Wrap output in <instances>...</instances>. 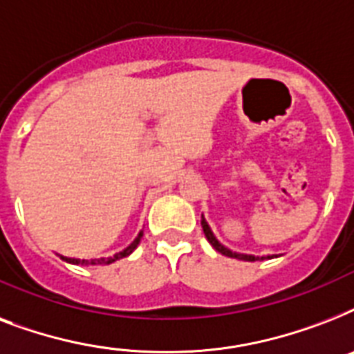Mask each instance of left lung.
I'll list each match as a JSON object with an SVG mask.
<instances>
[{"mask_svg": "<svg viewBox=\"0 0 354 354\" xmlns=\"http://www.w3.org/2000/svg\"><path fill=\"white\" fill-rule=\"evenodd\" d=\"M202 230H204V235L205 239L209 241V244L215 248L216 252L222 253V255H226V257H232V259H239V261H248V263H255V261H264V259H274V257H279V255H252V253H239V252H233L230 250L227 246H224L218 239L215 236L213 230L209 227L207 221L204 218L202 215Z\"/></svg>", "mask_w": 354, "mask_h": 354, "instance_id": "8db88e82", "label": "left lung"}]
</instances>
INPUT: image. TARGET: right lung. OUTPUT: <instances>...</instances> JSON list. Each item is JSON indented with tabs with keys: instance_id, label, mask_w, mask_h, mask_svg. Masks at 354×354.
I'll list each match as a JSON object with an SVG mask.
<instances>
[{
	"instance_id": "add662e5",
	"label": "right lung",
	"mask_w": 354,
	"mask_h": 354,
	"mask_svg": "<svg viewBox=\"0 0 354 354\" xmlns=\"http://www.w3.org/2000/svg\"><path fill=\"white\" fill-rule=\"evenodd\" d=\"M141 236H143V232H139V235L136 236L132 241V244H128L122 252L115 253V255H112V257H106V259H91V261H86V259H75V257H64V255H60V259L62 261H66V263L69 264H80V266H99V264H112L115 263V261H119V259L122 257H128L130 253L138 248L139 241H141Z\"/></svg>"
}]
</instances>
